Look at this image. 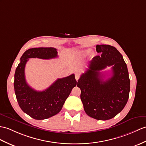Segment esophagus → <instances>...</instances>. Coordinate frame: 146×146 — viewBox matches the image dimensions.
I'll list each match as a JSON object with an SVG mask.
<instances>
[{"label": "esophagus", "mask_w": 146, "mask_h": 146, "mask_svg": "<svg viewBox=\"0 0 146 146\" xmlns=\"http://www.w3.org/2000/svg\"><path fill=\"white\" fill-rule=\"evenodd\" d=\"M79 78H80V75L78 74H75V79L76 80V81H78L79 80Z\"/></svg>", "instance_id": "obj_1"}]
</instances>
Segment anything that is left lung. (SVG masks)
<instances>
[{
	"label": "left lung",
	"instance_id": "1",
	"mask_svg": "<svg viewBox=\"0 0 146 146\" xmlns=\"http://www.w3.org/2000/svg\"><path fill=\"white\" fill-rule=\"evenodd\" d=\"M96 52L88 69L81 74L77 86L81 100L89 116L98 120L112 119L123 110L130 91V80L126 63L120 52L109 45H97ZM111 66V76L104 81L100 71Z\"/></svg>",
	"mask_w": 146,
	"mask_h": 146
}]
</instances>
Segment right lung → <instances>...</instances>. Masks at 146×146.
Returning a JSON list of instances; mask_svg holds the SVG:
<instances>
[{
    "label": "right lung",
    "mask_w": 146,
    "mask_h": 146,
    "mask_svg": "<svg viewBox=\"0 0 146 146\" xmlns=\"http://www.w3.org/2000/svg\"><path fill=\"white\" fill-rule=\"evenodd\" d=\"M57 54V50L52 47L30 48L20 58L15 70L13 86L17 100L22 110L35 119H45L58 113L72 89L76 86L74 74L58 78L42 91H36L27 84L25 67L29 58L48 60L56 58Z\"/></svg>",
    "instance_id": "1"
}]
</instances>
